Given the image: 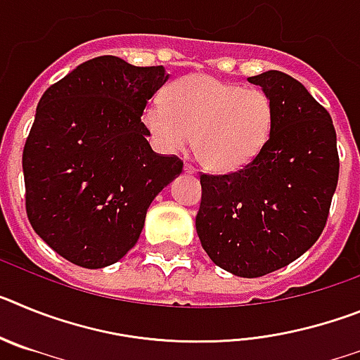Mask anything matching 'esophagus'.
Returning a JSON list of instances; mask_svg holds the SVG:
<instances>
[{
  "label": "esophagus",
  "instance_id": "34e87169",
  "mask_svg": "<svg viewBox=\"0 0 360 360\" xmlns=\"http://www.w3.org/2000/svg\"><path fill=\"white\" fill-rule=\"evenodd\" d=\"M184 171H186V173H189V174L198 173V169H196L195 165H191V164H184Z\"/></svg>",
  "mask_w": 360,
  "mask_h": 360
}]
</instances>
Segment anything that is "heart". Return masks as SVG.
<instances>
[{
    "label": "heart",
    "mask_w": 360,
    "mask_h": 360,
    "mask_svg": "<svg viewBox=\"0 0 360 360\" xmlns=\"http://www.w3.org/2000/svg\"><path fill=\"white\" fill-rule=\"evenodd\" d=\"M141 119L162 153L180 151L193 136L195 155L205 167L232 173L266 144L274 106L263 90H245L212 75H187L165 90L164 104H148Z\"/></svg>",
    "instance_id": "1"
}]
</instances>
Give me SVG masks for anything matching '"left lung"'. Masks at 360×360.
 <instances>
[{
    "instance_id": "left-lung-1",
    "label": "left lung",
    "mask_w": 360,
    "mask_h": 360,
    "mask_svg": "<svg viewBox=\"0 0 360 360\" xmlns=\"http://www.w3.org/2000/svg\"><path fill=\"white\" fill-rule=\"evenodd\" d=\"M249 82L272 101V131L241 169L200 174L196 232L216 265L259 278L297 259L321 236L339 180V153L332 117L301 82L278 70Z\"/></svg>"
}]
</instances>
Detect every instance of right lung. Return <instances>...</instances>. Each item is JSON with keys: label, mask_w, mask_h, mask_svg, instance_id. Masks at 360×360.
<instances>
[{"label": "right lung", "mask_w": 360, "mask_h": 360, "mask_svg": "<svg viewBox=\"0 0 360 360\" xmlns=\"http://www.w3.org/2000/svg\"><path fill=\"white\" fill-rule=\"evenodd\" d=\"M167 77L164 66L101 56L41 97L23 149L25 205L37 236L73 265L119 262L182 173L180 158L153 151L141 119Z\"/></svg>", "instance_id": "obj_1"}]
</instances>
